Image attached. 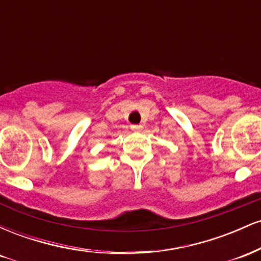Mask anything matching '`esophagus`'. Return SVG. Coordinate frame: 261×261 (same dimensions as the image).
I'll use <instances>...</instances> for the list:
<instances>
[{
  "mask_svg": "<svg viewBox=\"0 0 261 261\" xmlns=\"http://www.w3.org/2000/svg\"><path fill=\"white\" fill-rule=\"evenodd\" d=\"M142 128H143L142 125H131V130H133V131H137V133L142 130Z\"/></svg>",
  "mask_w": 261,
  "mask_h": 261,
  "instance_id": "esophagus-1",
  "label": "esophagus"
}]
</instances>
